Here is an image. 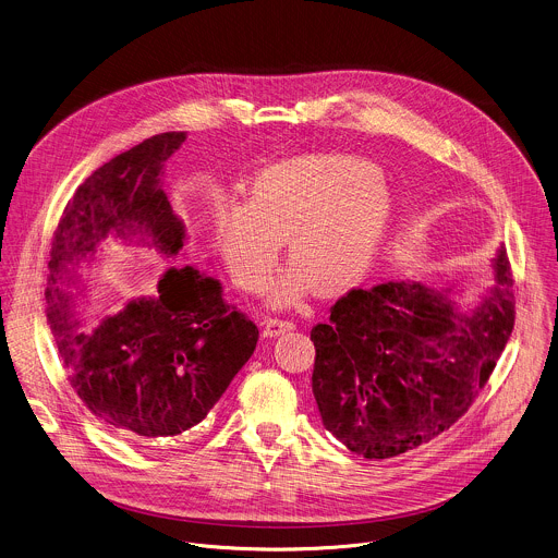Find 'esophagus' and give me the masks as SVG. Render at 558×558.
Returning a JSON list of instances; mask_svg holds the SVG:
<instances>
[{"mask_svg": "<svg viewBox=\"0 0 558 558\" xmlns=\"http://www.w3.org/2000/svg\"><path fill=\"white\" fill-rule=\"evenodd\" d=\"M291 330H295V324L293 322H284V319H267L263 324V336H267V338L287 335Z\"/></svg>", "mask_w": 558, "mask_h": 558, "instance_id": "34e87169", "label": "esophagus"}]
</instances>
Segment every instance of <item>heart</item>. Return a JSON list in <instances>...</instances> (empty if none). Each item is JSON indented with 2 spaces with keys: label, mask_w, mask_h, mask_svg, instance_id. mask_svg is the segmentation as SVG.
Returning <instances> with one entry per match:
<instances>
[{
  "label": "heart",
  "mask_w": 558,
  "mask_h": 558,
  "mask_svg": "<svg viewBox=\"0 0 558 558\" xmlns=\"http://www.w3.org/2000/svg\"><path fill=\"white\" fill-rule=\"evenodd\" d=\"M392 220L381 174L347 153H304L256 172L247 203H220L211 245L245 293H263L280 243L291 265L271 289V304L291 308L315 289L338 295L371 271Z\"/></svg>",
  "instance_id": "1"
}]
</instances>
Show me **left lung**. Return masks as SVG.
<instances>
[{
  "label": "left lung",
  "instance_id": "obj_1",
  "mask_svg": "<svg viewBox=\"0 0 558 558\" xmlns=\"http://www.w3.org/2000/svg\"><path fill=\"white\" fill-rule=\"evenodd\" d=\"M478 300L465 287L384 282L353 289L313 328V395L324 427L351 452L388 459L457 423L489 379L515 319L502 245Z\"/></svg>",
  "mask_w": 558,
  "mask_h": 558
}]
</instances>
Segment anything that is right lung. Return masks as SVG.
Returning <instances> with one entry per match:
<instances>
[{
  "label": "right lung",
  "mask_w": 558,
  "mask_h": 558,
  "mask_svg": "<svg viewBox=\"0 0 558 558\" xmlns=\"http://www.w3.org/2000/svg\"><path fill=\"white\" fill-rule=\"evenodd\" d=\"M185 140V131L153 135L95 170L51 243L45 313L71 386L104 425L140 442L203 423L258 340L223 302L222 282L192 265H170L150 295L82 319L90 269L108 250L177 260L187 228L161 177Z\"/></svg>",
  "instance_id": "right-lung-1"
}]
</instances>
